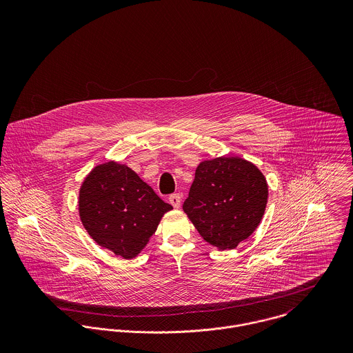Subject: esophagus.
Segmentation results:
<instances>
[{
  "instance_id": "esophagus-1",
  "label": "esophagus",
  "mask_w": 353,
  "mask_h": 353,
  "mask_svg": "<svg viewBox=\"0 0 353 353\" xmlns=\"http://www.w3.org/2000/svg\"><path fill=\"white\" fill-rule=\"evenodd\" d=\"M181 200H182V197H181L179 194H171V196L168 197V202H170L175 209H178V208L181 206Z\"/></svg>"
}]
</instances>
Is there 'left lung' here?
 Instances as JSON below:
<instances>
[{"mask_svg": "<svg viewBox=\"0 0 353 353\" xmlns=\"http://www.w3.org/2000/svg\"><path fill=\"white\" fill-rule=\"evenodd\" d=\"M268 202L263 174L242 157L203 160L183 210L203 241L219 250H232L259 225Z\"/></svg>", "mask_w": 353, "mask_h": 353, "instance_id": "left-lung-1", "label": "left lung"}]
</instances>
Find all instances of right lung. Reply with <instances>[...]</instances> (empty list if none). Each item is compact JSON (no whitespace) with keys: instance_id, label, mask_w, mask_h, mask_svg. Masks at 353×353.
Returning a JSON list of instances; mask_svg holds the SVG:
<instances>
[{"instance_id":"add662e5","label":"right lung","mask_w":353,"mask_h":353,"mask_svg":"<svg viewBox=\"0 0 353 353\" xmlns=\"http://www.w3.org/2000/svg\"><path fill=\"white\" fill-rule=\"evenodd\" d=\"M171 209L132 168L112 160L92 168L79 193V214L90 236L125 259L141 252Z\"/></svg>"}]
</instances>
